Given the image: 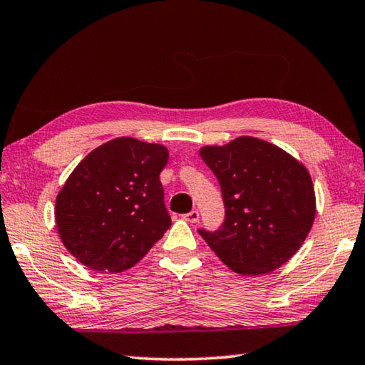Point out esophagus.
Here are the masks:
<instances>
[{
    "label": "esophagus",
    "mask_w": 365,
    "mask_h": 365,
    "mask_svg": "<svg viewBox=\"0 0 365 365\" xmlns=\"http://www.w3.org/2000/svg\"><path fill=\"white\" fill-rule=\"evenodd\" d=\"M183 217H185V220H187V222H190V224H196V222H197V220H200V212H197V211H196V209H193V211H191V212H188V214H185V215H183Z\"/></svg>",
    "instance_id": "esophagus-1"
}]
</instances>
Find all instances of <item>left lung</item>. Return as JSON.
<instances>
[{"instance_id": "obj_1", "label": "left lung", "mask_w": 365, "mask_h": 365, "mask_svg": "<svg viewBox=\"0 0 365 365\" xmlns=\"http://www.w3.org/2000/svg\"><path fill=\"white\" fill-rule=\"evenodd\" d=\"M200 156L217 177L225 206L217 230H197L209 248L237 274L279 269L301 248L316 217V193L304 165L252 137L205 146Z\"/></svg>"}]
</instances>
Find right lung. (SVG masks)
Instances as JSON below:
<instances>
[{
	"instance_id": "add662e5",
	"label": "right lung",
	"mask_w": 365,
	"mask_h": 365,
	"mask_svg": "<svg viewBox=\"0 0 365 365\" xmlns=\"http://www.w3.org/2000/svg\"><path fill=\"white\" fill-rule=\"evenodd\" d=\"M169 151L135 138L98 146L56 197L59 237L73 257L95 270L137 264L170 227L159 180Z\"/></svg>"
}]
</instances>
